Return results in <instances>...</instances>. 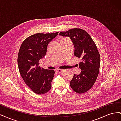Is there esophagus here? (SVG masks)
<instances>
[{
  "label": "esophagus",
  "instance_id": "obj_1",
  "mask_svg": "<svg viewBox=\"0 0 121 121\" xmlns=\"http://www.w3.org/2000/svg\"><path fill=\"white\" fill-rule=\"evenodd\" d=\"M63 71H64V69H58L56 70V72L58 73H59V74H61V73H62V72H63Z\"/></svg>",
  "mask_w": 121,
  "mask_h": 121
}]
</instances>
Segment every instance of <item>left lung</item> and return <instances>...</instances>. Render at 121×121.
Listing matches in <instances>:
<instances>
[{
	"label": "left lung",
	"instance_id": "left-lung-1",
	"mask_svg": "<svg viewBox=\"0 0 121 121\" xmlns=\"http://www.w3.org/2000/svg\"><path fill=\"white\" fill-rule=\"evenodd\" d=\"M60 35L70 37L75 47L74 56L81 60V73L74 75L71 87L77 93H85L93 86L99 72L100 56L97 46L89 34L81 29H69Z\"/></svg>",
	"mask_w": 121,
	"mask_h": 121
}]
</instances>
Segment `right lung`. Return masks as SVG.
Listing matches in <instances>:
<instances>
[{"mask_svg":"<svg viewBox=\"0 0 121 121\" xmlns=\"http://www.w3.org/2000/svg\"><path fill=\"white\" fill-rule=\"evenodd\" d=\"M58 33L32 35L20 47L17 56L20 73L25 83L37 94H45L52 88L54 71L41 68L39 60L45 56L48 43Z\"/></svg>","mask_w":121,"mask_h":121,"instance_id":"1","label":"right lung"}]
</instances>
